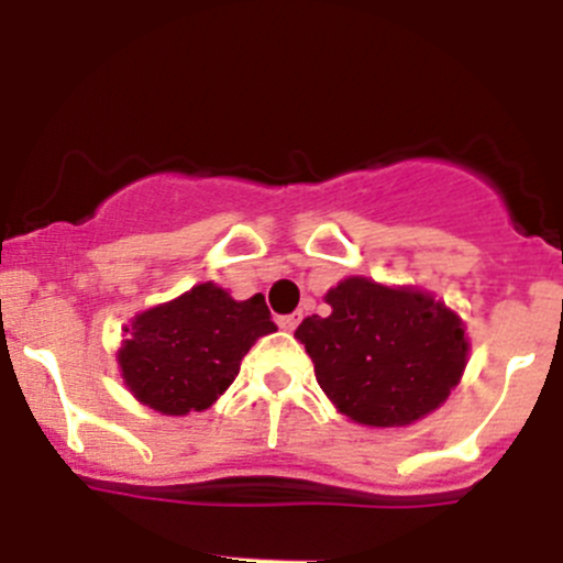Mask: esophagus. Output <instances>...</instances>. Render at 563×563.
Segmentation results:
<instances>
[{"instance_id":"34e87169","label":"esophagus","mask_w":563,"mask_h":563,"mask_svg":"<svg viewBox=\"0 0 563 563\" xmlns=\"http://www.w3.org/2000/svg\"><path fill=\"white\" fill-rule=\"evenodd\" d=\"M299 324V313H288V317H280L277 319V328L280 330H288V333H291L294 328H297Z\"/></svg>"}]
</instances>
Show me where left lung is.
Instances as JSON below:
<instances>
[{"mask_svg": "<svg viewBox=\"0 0 563 563\" xmlns=\"http://www.w3.org/2000/svg\"><path fill=\"white\" fill-rule=\"evenodd\" d=\"M330 317H308L317 383L335 411L364 428H406L433 413L461 383L466 324L430 291L350 275L324 294Z\"/></svg>", "mask_w": 563, "mask_h": 563, "instance_id": "obj_1", "label": "left lung"}]
</instances>
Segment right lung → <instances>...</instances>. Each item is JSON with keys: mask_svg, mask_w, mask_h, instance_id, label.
Masks as SVG:
<instances>
[{"mask_svg": "<svg viewBox=\"0 0 563 563\" xmlns=\"http://www.w3.org/2000/svg\"><path fill=\"white\" fill-rule=\"evenodd\" d=\"M275 330L261 294L233 299L208 280L135 313L115 361L141 406L186 417L208 411L235 380L250 346Z\"/></svg>", "mask_w": 563, "mask_h": 563, "instance_id": "add662e5", "label": "right lung"}]
</instances>
